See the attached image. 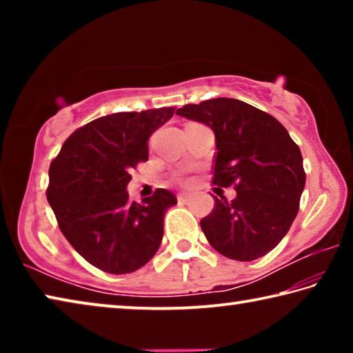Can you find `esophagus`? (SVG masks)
<instances>
[{
    "label": "esophagus",
    "instance_id": "1",
    "mask_svg": "<svg viewBox=\"0 0 353 353\" xmlns=\"http://www.w3.org/2000/svg\"><path fill=\"white\" fill-rule=\"evenodd\" d=\"M190 199V194L188 193H179L177 194V201L181 202V204H185V202H187Z\"/></svg>",
    "mask_w": 353,
    "mask_h": 353
}]
</instances>
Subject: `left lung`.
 <instances>
[{
	"instance_id": "left-lung-1",
	"label": "left lung",
	"mask_w": 353,
	"mask_h": 353,
	"mask_svg": "<svg viewBox=\"0 0 353 353\" xmlns=\"http://www.w3.org/2000/svg\"><path fill=\"white\" fill-rule=\"evenodd\" d=\"M179 117L214 132L213 183L236 190V198H214L201 219L208 243L227 259L252 261L283 240L305 187L301 149L270 113L234 98L187 104Z\"/></svg>"
}]
</instances>
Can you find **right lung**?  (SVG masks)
<instances>
[{"instance_id": "1", "label": "right lung", "mask_w": 353, "mask_h": 353, "mask_svg": "<svg viewBox=\"0 0 353 353\" xmlns=\"http://www.w3.org/2000/svg\"><path fill=\"white\" fill-rule=\"evenodd\" d=\"M174 107L119 112L71 134L50 165L46 198L63 236L90 265L109 274L140 270L163 238V218L177 204L159 188L141 204L129 201L130 172L148 160V140Z\"/></svg>"}]
</instances>
